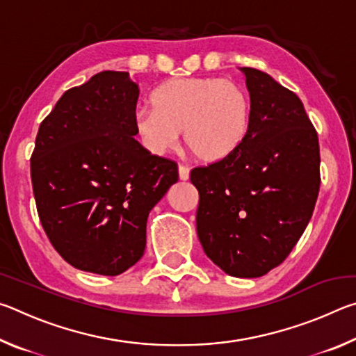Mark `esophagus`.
Here are the masks:
<instances>
[{"instance_id":"1","label":"esophagus","mask_w":356,"mask_h":356,"mask_svg":"<svg viewBox=\"0 0 356 356\" xmlns=\"http://www.w3.org/2000/svg\"><path fill=\"white\" fill-rule=\"evenodd\" d=\"M179 179L180 180H188L190 179V168L184 165H179Z\"/></svg>"}]
</instances>
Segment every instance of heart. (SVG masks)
Segmentation results:
<instances>
[{
    "instance_id": "obj_1",
    "label": "heart",
    "mask_w": 356,
    "mask_h": 356,
    "mask_svg": "<svg viewBox=\"0 0 356 356\" xmlns=\"http://www.w3.org/2000/svg\"><path fill=\"white\" fill-rule=\"evenodd\" d=\"M152 105L135 111L134 129L141 146L155 155L176 147L185 131L190 152L216 163L236 152L248 131L250 97L227 78H174L155 89Z\"/></svg>"
}]
</instances>
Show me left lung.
I'll use <instances>...</instances> for the list:
<instances>
[{"mask_svg":"<svg viewBox=\"0 0 356 356\" xmlns=\"http://www.w3.org/2000/svg\"><path fill=\"white\" fill-rule=\"evenodd\" d=\"M250 125L227 159L190 172L200 191L196 231L204 252L236 278H259L297 245L314 212L321 150L297 94L265 72L240 69Z\"/></svg>","mask_w":356,"mask_h":356,"instance_id":"obj_1","label":"left lung"}]
</instances>
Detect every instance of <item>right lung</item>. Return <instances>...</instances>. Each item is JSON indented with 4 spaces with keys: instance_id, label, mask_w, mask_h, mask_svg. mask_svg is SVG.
I'll return each mask as SVG.
<instances>
[{
    "instance_id": "1",
    "label": "right lung",
    "mask_w": 356,
    "mask_h": 356,
    "mask_svg": "<svg viewBox=\"0 0 356 356\" xmlns=\"http://www.w3.org/2000/svg\"><path fill=\"white\" fill-rule=\"evenodd\" d=\"M140 97L129 72L105 70L63 94L42 120L31 182L42 227L65 262L116 276L144 254L149 212L177 163L135 140Z\"/></svg>"
}]
</instances>
